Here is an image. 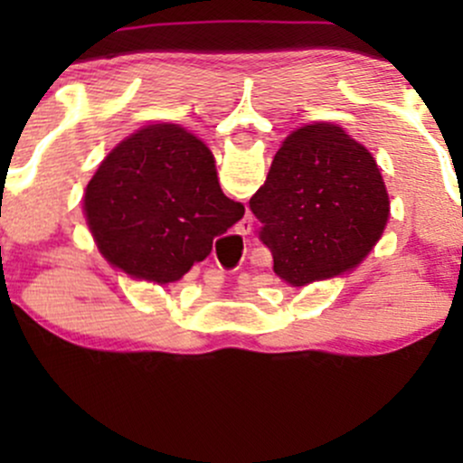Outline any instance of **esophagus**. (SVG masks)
<instances>
[{
  "instance_id": "34e87169",
  "label": "esophagus",
  "mask_w": 463,
  "mask_h": 463,
  "mask_svg": "<svg viewBox=\"0 0 463 463\" xmlns=\"http://www.w3.org/2000/svg\"><path fill=\"white\" fill-rule=\"evenodd\" d=\"M237 237L241 239V243H243V250H246V252H250V250H252V246H254V235H252V226H241V228H237Z\"/></svg>"
}]
</instances>
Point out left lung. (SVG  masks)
<instances>
[{
	"label": "left lung",
	"mask_w": 463,
	"mask_h": 463,
	"mask_svg": "<svg viewBox=\"0 0 463 463\" xmlns=\"http://www.w3.org/2000/svg\"><path fill=\"white\" fill-rule=\"evenodd\" d=\"M381 235L383 228L353 189L298 174L272 191V209L261 228L274 272L296 287L364 259Z\"/></svg>",
	"instance_id": "8db88e82"
}]
</instances>
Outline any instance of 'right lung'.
Masks as SVG:
<instances>
[{
  "label": "right lung",
  "instance_id": "obj_1",
  "mask_svg": "<svg viewBox=\"0 0 463 463\" xmlns=\"http://www.w3.org/2000/svg\"><path fill=\"white\" fill-rule=\"evenodd\" d=\"M213 215L178 183L156 178L115 195L95 222V237L152 279L187 272L204 259L228 268L241 259V239L217 226Z\"/></svg>",
  "mask_w": 463,
  "mask_h": 463
}]
</instances>
